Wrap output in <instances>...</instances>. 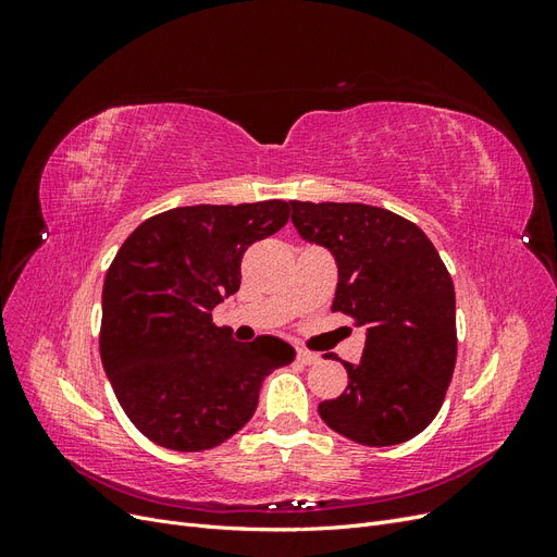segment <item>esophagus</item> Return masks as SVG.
Masks as SVG:
<instances>
[{"instance_id": "1", "label": "esophagus", "mask_w": 557, "mask_h": 557, "mask_svg": "<svg viewBox=\"0 0 557 557\" xmlns=\"http://www.w3.org/2000/svg\"><path fill=\"white\" fill-rule=\"evenodd\" d=\"M295 358H297L301 364H315V362H320V356H318V352L307 350V348H297Z\"/></svg>"}]
</instances>
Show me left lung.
<instances>
[{
    "label": "left lung",
    "mask_w": 557,
    "mask_h": 557,
    "mask_svg": "<svg viewBox=\"0 0 557 557\" xmlns=\"http://www.w3.org/2000/svg\"><path fill=\"white\" fill-rule=\"evenodd\" d=\"M307 242L332 250L339 283L332 311L367 327L346 391L318 404L325 423L362 446L413 440L440 413L458 358L455 288L425 232L387 209L290 201ZM327 360H334L327 356Z\"/></svg>",
    "instance_id": "left-lung-1"
}]
</instances>
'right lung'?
<instances>
[{
    "label": "right lung",
    "mask_w": 557,
    "mask_h": 557,
    "mask_svg": "<svg viewBox=\"0 0 557 557\" xmlns=\"http://www.w3.org/2000/svg\"><path fill=\"white\" fill-rule=\"evenodd\" d=\"M288 201L197 205L150 215L117 248L102 293L99 356L146 440L195 453L237 434L260 385L295 350L276 336L232 342L211 311L239 290L250 244L276 234Z\"/></svg>",
    "instance_id": "right-lung-1"
}]
</instances>
